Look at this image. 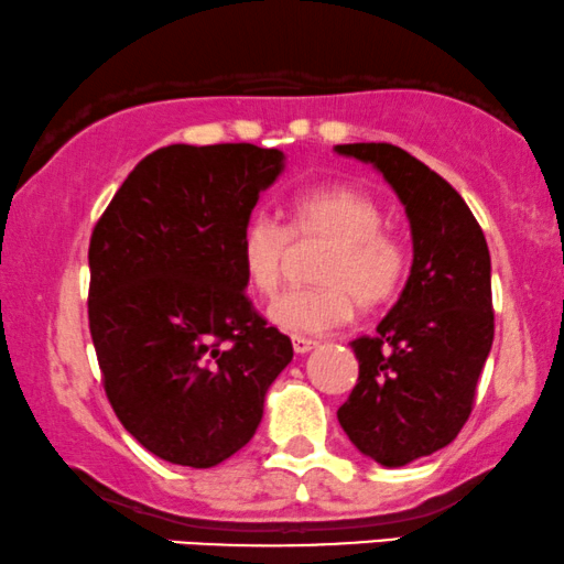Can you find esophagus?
<instances>
[{
    "mask_svg": "<svg viewBox=\"0 0 564 564\" xmlns=\"http://www.w3.org/2000/svg\"><path fill=\"white\" fill-rule=\"evenodd\" d=\"M291 347H294L296 355H307L310 349L317 347V341H312V338H304V336H294L291 338Z\"/></svg>",
    "mask_w": 564,
    "mask_h": 564,
    "instance_id": "obj_1",
    "label": "esophagus"
}]
</instances>
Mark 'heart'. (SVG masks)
<instances>
[{"instance_id":"heart-1","label":"heart","mask_w":564,"mask_h":564,"mask_svg":"<svg viewBox=\"0 0 564 564\" xmlns=\"http://www.w3.org/2000/svg\"><path fill=\"white\" fill-rule=\"evenodd\" d=\"M383 207L376 196L351 186L304 188L291 199L289 223L254 215L241 228L239 260L247 286L257 296H273L296 247L325 243L312 281L321 286L294 289L278 296L270 321L289 334H328L355 315L376 312L402 289L406 264L404 241L383 228Z\"/></svg>"}]
</instances>
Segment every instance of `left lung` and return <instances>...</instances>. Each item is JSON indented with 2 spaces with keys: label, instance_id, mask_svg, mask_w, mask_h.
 Here are the masks:
<instances>
[{
  "label": "left lung",
  "instance_id": "8db88e82",
  "mask_svg": "<svg viewBox=\"0 0 564 564\" xmlns=\"http://www.w3.org/2000/svg\"><path fill=\"white\" fill-rule=\"evenodd\" d=\"M397 192L412 230L406 286L376 336L351 341L359 378L338 423L365 457L402 467L457 438L494 341L491 257L470 207L393 144H338Z\"/></svg>",
  "mask_w": 564,
  "mask_h": 564
}]
</instances>
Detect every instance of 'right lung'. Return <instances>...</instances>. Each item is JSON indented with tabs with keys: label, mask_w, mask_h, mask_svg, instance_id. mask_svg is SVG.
<instances>
[{
	"label": "right lung",
	"mask_w": 564,
	"mask_h": 564,
	"mask_svg": "<svg viewBox=\"0 0 564 564\" xmlns=\"http://www.w3.org/2000/svg\"><path fill=\"white\" fill-rule=\"evenodd\" d=\"M283 171L254 144L147 154L88 243V328L123 429L160 459L215 467L249 444L294 357L243 294L241 228Z\"/></svg>",
	"instance_id": "1"
}]
</instances>
